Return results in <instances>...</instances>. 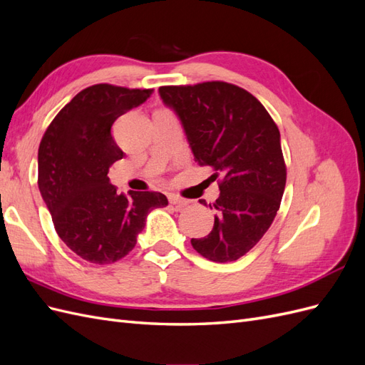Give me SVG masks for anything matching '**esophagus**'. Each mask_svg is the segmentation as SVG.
<instances>
[{"instance_id":"1","label":"esophagus","mask_w":365,"mask_h":365,"mask_svg":"<svg viewBox=\"0 0 365 365\" xmlns=\"http://www.w3.org/2000/svg\"><path fill=\"white\" fill-rule=\"evenodd\" d=\"M169 202H170L172 205H175V207L178 208V210L184 208L187 204H189V201H187V200H182V197L176 196V195H169Z\"/></svg>"}]
</instances>
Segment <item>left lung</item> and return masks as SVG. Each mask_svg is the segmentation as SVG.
I'll return each mask as SVG.
<instances>
[{
    "instance_id": "left-lung-1",
    "label": "left lung",
    "mask_w": 365,
    "mask_h": 365,
    "mask_svg": "<svg viewBox=\"0 0 365 365\" xmlns=\"http://www.w3.org/2000/svg\"><path fill=\"white\" fill-rule=\"evenodd\" d=\"M181 120L195 161L210 165L220 195L210 235L192 247L212 262H235L257 244L277 215L286 184L280 132L264 106L227 82L160 86Z\"/></svg>"
}]
</instances>
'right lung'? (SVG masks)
I'll return each mask as SVG.
<instances>
[{
  "label": "right lung",
  "mask_w": 365,
  "mask_h": 365,
  "mask_svg": "<svg viewBox=\"0 0 365 365\" xmlns=\"http://www.w3.org/2000/svg\"><path fill=\"white\" fill-rule=\"evenodd\" d=\"M152 91L88 86L61 109L41 140V196L58 236L86 262L123 259L135 247L148 215L169 204L160 192L118 195L108 178L109 168L125 155L113 138V123L145 103Z\"/></svg>",
  "instance_id": "1"
}]
</instances>
